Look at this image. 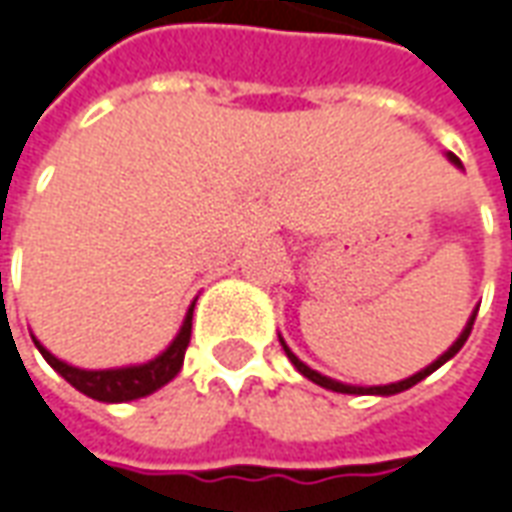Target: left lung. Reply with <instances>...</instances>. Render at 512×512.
Returning <instances> with one entry per match:
<instances>
[{"mask_svg": "<svg viewBox=\"0 0 512 512\" xmlns=\"http://www.w3.org/2000/svg\"><path fill=\"white\" fill-rule=\"evenodd\" d=\"M447 159H449V162H452V165H455V168L463 170V165H460V159L455 157V154H447ZM474 317H477V308L471 311L469 322H466V328L460 331L458 339H455V342L449 344L447 353L438 355V358H436V361H433V364H427V366H424V369H419V372H416V375H411V378L397 380V383H386V386H350V383H342V380L328 378V375H322V372H317V369H311V366H308V364H303V361H300V358H297V355L292 353V350H289V344L284 342V336H281V333H278V342H281V347H284L286 358L292 361V366H295L297 372H300L303 378L311 380V383H317V386H322V389L339 391V394H375V397H391V394H400V391H405V389H411V386H416L419 380H424V378H427V375H433V372H436L438 366L447 364L449 358H455V355H458L460 347H463V344H466V339H469L471 325H474Z\"/></svg>", "mask_w": 512, "mask_h": 512, "instance_id": "1", "label": "left lung"}]
</instances>
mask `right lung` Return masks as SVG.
Here are the masks:
<instances>
[{"mask_svg": "<svg viewBox=\"0 0 512 512\" xmlns=\"http://www.w3.org/2000/svg\"><path fill=\"white\" fill-rule=\"evenodd\" d=\"M192 308L195 303H190L187 314H184V322H181L179 333L173 336V342L162 350L159 355H154L146 364H129V366H115V369H82V366H74L57 358L54 353H49L35 336L32 342L41 350V355L46 358V364L52 366L54 372L65 378L76 391H82L85 397L99 402H129L140 400V397H148L157 389H162L165 383L179 375L181 364H184V350L190 344V331H192Z\"/></svg>", "mask_w": 512, "mask_h": 512, "instance_id": "add662e5", "label": "right lung"}]
</instances>
